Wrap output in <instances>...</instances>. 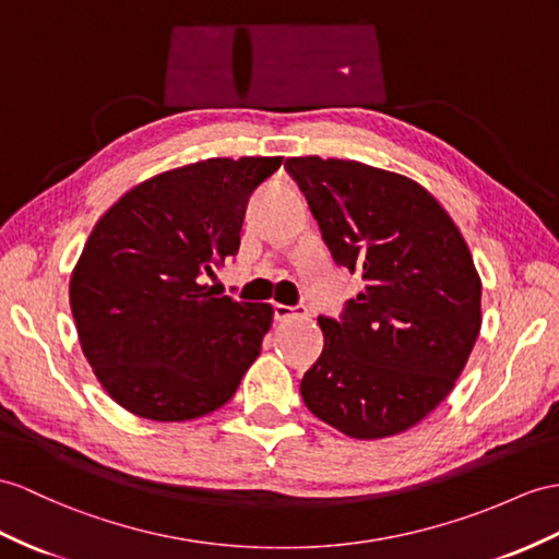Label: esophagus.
I'll use <instances>...</instances> for the list:
<instances>
[{
  "mask_svg": "<svg viewBox=\"0 0 559 559\" xmlns=\"http://www.w3.org/2000/svg\"><path fill=\"white\" fill-rule=\"evenodd\" d=\"M275 320L284 322V320H292V318H306L308 310L304 306H284V304H275Z\"/></svg>",
  "mask_w": 559,
  "mask_h": 559,
  "instance_id": "1",
  "label": "esophagus"
}]
</instances>
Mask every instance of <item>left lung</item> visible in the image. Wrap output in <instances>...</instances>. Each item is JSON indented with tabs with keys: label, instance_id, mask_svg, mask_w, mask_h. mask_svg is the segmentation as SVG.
<instances>
[{
	"label": "left lung",
	"instance_id": "8db88e82",
	"mask_svg": "<svg viewBox=\"0 0 559 559\" xmlns=\"http://www.w3.org/2000/svg\"><path fill=\"white\" fill-rule=\"evenodd\" d=\"M292 173L334 261L365 289L301 379L308 411L350 439L403 433L445 401L481 330V277L465 237L411 177L348 158L296 156Z\"/></svg>",
	"mask_w": 559,
	"mask_h": 559
}]
</instances>
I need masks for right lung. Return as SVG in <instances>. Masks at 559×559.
<instances>
[{
	"label": "right lung",
	"mask_w": 559,
	"mask_h": 559,
	"mask_svg": "<svg viewBox=\"0 0 559 559\" xmlns=\"http://www.w3.org/2000/svg\"><path fill=\"white\" fill-rule=\"evenodd\" d=\"M280 166L189 163L132 187L94 225L68 294L87 362L128 413L185 421L235 396L275 310L215 298L203 277L237 255L249 197Z\"/></svg>",
	"instance_id": "1"
}]
</instances>
